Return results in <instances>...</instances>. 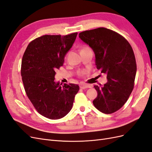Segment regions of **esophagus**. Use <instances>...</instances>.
<instances>
[{
  "label": "esophagus",
  "instance_id": "esophagus-1",
  "mask_svg": "<svg viewBox=\"0 0 152 152\" xmlns=\"http://www.w3.org/2000/svg\"><path fill=\"white\" fill-rule=\"evenodd\" d=\"M90 87H91V86L87 85V84H81L80 86V88L82 89H87V88H90Z\"/></svg>",
  "mask_w": 152,
  "mask_h": 152
}]
</instances>
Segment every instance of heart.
<instances>
[{
  "label": "heart",
  "mask_w": 152,
  "mask_h": 152,
  "mask_svg": "<svg viewBox=\"0 0 152 152\" xmlns=\"http://www.w3.org/2000/svg\"><path fill=\"white\" fill-rule=\"evenodd\" d=\"M90 49L91 48L88 46V45H83V46H82L80 49V52H84V51H86V50H88ZM86 73L87 72L86 70H80L78 72V75L79 77L84 76Z\"/></svg>",
  "instance_id": "b5f03b06"
}]
</instances>
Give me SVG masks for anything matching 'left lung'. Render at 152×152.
<instances>
[{"mask_svg": "<svg viewBox=\"0 0 152 152\" xmlns=\"http://www.w3.org/2000/svg\"><path fill=\"white\" fill-rule=\"evenodd\" d=\"M79 37L93 49L96 68L107 76L103 87L94 86L98 96L93 104L103 113L115 112L134 88L136 62L131 45L122 35L103 27L82 31Z\"/></svg>", "mask_w": 152, "mask_h": 152, "instance_id": "1", "label": "left lung"}]
</instances>
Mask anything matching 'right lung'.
I'll return each mask as SVG.
<instances>
[{
  "instance_id": "right-lung-1",
  "label": "right lung",
  "mask_w": 152,
  "mask_h": 152,
  "mask_svg": "<svg viewBox=\"0 0 152 152\" xmlns=\"http://www.w3.org/2000/svg\"><path fill=\"white\" fill-rule=\"evenodd\" d=\"M77 32L61 36L45 35L32 40L23 56L21 75L26 94L40 115L63 118L71 110L79 86L54 82L57 69L75 42Z\"/></svg>"
}]
</instances>
